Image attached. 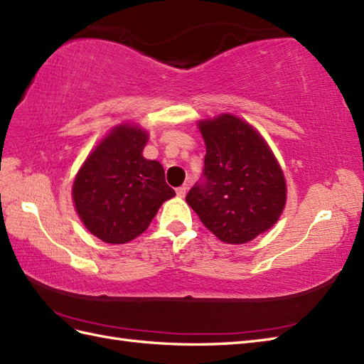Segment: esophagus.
Segmentation results:
<instances>
[{
    "instance_id": "1",
    "label": "esophagus",
    "mask_w": 364,
    "mask_h": 364,
    "mask_svg": "<svg viewBox=\"0 0 364 364\" xmlns=\"http://www.w3.org/2000/svg\"><path fill=\"white\" fill-rule=\"evenodd\" d=\"M186 192H188V188H186V186H180V188H176V196H178L180 198L186 197Z\"/></svg>"
}]
</instances>
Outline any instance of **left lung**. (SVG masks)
I'll list each match as a JSON object with an SVG mask.
<instances>
[{
    "label": "left lung",
    "instance_id": "8db88e82",
    "mask_svg": "<svg viewBox=\"0 0 364 364\" xmlns=\"http://www.w3.org/2000/svg\"><path fill=\"white\" fill-rule=\"evenodd\" d=\"M205 141V184L186 201L218 240L242 245L273 228L287 203V181L256 127L222 113L197 122Z\"/></svg>",
    "mask_w": 364,
    "mask_h": 364
}]
</instances>
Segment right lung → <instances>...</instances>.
I'll list each match as a JSON object with an SVG mask.
<instances>
[{"label":"right lung","instance_id":"obj_1","mask_svg":"<svg viewBox=\"0 0 364 364\" xmlns=\"http://www.w3.org/2000/svg\"><path fill=\"white\" fill-rule=\"evenodd\" d=\"M149 132L138 124L113 127L92 149L73 183L74 209L83 226L121 245L147 230L166 200L175 197L159 161L142 156Z\"/></svg>","mask_w":364,"mask_h":364}]
</instances>
